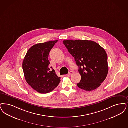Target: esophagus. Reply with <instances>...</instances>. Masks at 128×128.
<instances>
[{"label":"esophagus","mask_w":128,"mask_h":128,"mask_svg":"<svg viewBox=\"0 0 128 128\" xmlns=\"http://www.w3.org/2000/svg\"><path fill=\"white\" fill-rule=\"evenodd\" d=\"M73 73V72H72V71H70V72H69V73H68V75H72V74Z\"/></svg>","instance_id":"esophagus-1"}]
</instances>
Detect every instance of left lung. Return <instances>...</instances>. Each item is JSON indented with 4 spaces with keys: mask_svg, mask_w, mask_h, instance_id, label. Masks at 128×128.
Instances as JSON below:
<instances>
[{
    "mask_svg": "<svg viewBox=\"0 0 128 128\" xmlns=\"http://www.w3.org/2000/svg\"><path fill=\"white\" fill-rule=\"evenodd\" d=\"M63 44L78 66L82 78L78 87L89 92L100 87L108 70L105 50L96 42L88 40H66Z\"/></svg>",
    "mask_w": 128,
    "mask_h": 128,
    "instance_id": "left-lung-1",
    "label": "left lung"
}]
</instances>
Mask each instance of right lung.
I'll list each match as a JSON object with an SVG mask.
<instances>
[{"label": "right lung", "instance_id": "right-lung-1", "mask_svg": "<svg viewBox=\"0 0 128 128\" xmlns=\"http://www.w3.org/2000/svg\"><path fill=\"white\" fill-rule=\"evenodd\" d=\"M57 42L48 41L34 45L28 50L23 62L26 82L40 93L51 92L60 82V78L49 66L50 62L48 60L50 51Z\"/></svg>", "mask_w": 128, "mask_h": 128}]
</instances>
